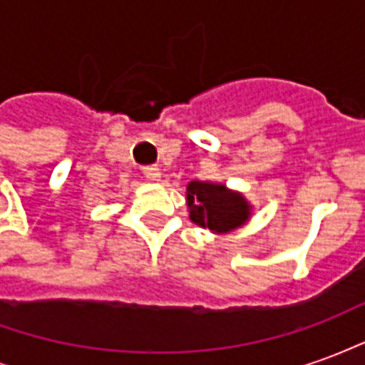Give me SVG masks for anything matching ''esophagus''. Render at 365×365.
Returning a JSON list of instances; mask_svg holds the SVG:
<instances>
[{
  "label": "esophagus",
  "instance_id": "1",
  "mask_svg": "<svg viewBox=\"0 0 365 365\" xmlns=\"http://www.w3.org/2000/svg\"><path fill=\"white\" fill-rule=\"evenodd\" d=\"M143 174L146 180H150V182H158L160 180V168L158 166H144L143 168Z\"/></svg>",
  "mask_w": 365,
  "mask_h": 365
}]
</instances>
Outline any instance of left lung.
<instances>
[{
    "instance_id": "obj_1",
    "label": "left lung",
    "mask_w": 365,
    "mask_h": 365,
    "mask_svg": "<svg viewBox=\"0 0 365 365\" xmlns=\"http://www.w3.org/2000/svg\"><path fill=\"white\" fill-rule=\"evenodd\" d=\"M190 219L213 232H227L248 219V203L225 185L209 182H191L187 185Z\"/></svg>"
}]
</instances>
